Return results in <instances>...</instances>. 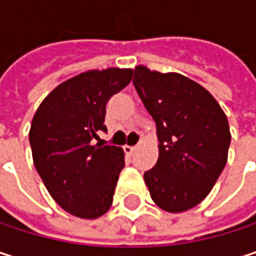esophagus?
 Returning <instances> with one entry per match:
<instances>
[{
	"label": "esophagus",
	"instance_id": "obj_1",
	"mask_svg": "<svg viewBox=\"0 0 256 256\" xmlns=\"http://www.w3.org/2000/svg\"><path fill=\"white\" fill-rule=\"evenodd\" d=\"M134 150H136V146L124 145V152H126V154H128V156H130V154H133V152H134Z\"/></svg>",
	"mask_w": 256,
	"mask_h": 256
}]
</instances>
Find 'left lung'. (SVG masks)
I'll list each match as a JSON object with an SVG mask.
<instances>
[{
  "mask_svg": "<svg viewBox=\"0 0 256 256\" xmlns=\"http://www.w3.org/2000/svg\"><path fill=\"white\" fill-rule=\"evenodd\" d=\"M133 84L156 122L158 160L144 174L154 203L178 214L210 192L228 157L227 116L198 82L178 72L134 68Z\"/></svg>",
  "mask_w": 256,
  "mask_h": 256,
  "instance_id": "1",
  "label": "left lung"
}]
</instances>
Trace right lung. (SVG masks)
I'll list each match as a JSON object with an SVG mask.
<instances>
[{"instance_id":"1","label":"right lung","mask_w":256,"mask_h":256,"mask_svg":"<svg viewBox=\"0 0 256 256\" xmlns=\"http://www.w3.org/2000/svg\"><path fill=\"white\" fill-rule=\"evenodd\" d=\"M133 70H93L59 84L38 106L29 130L32 158L53 200L71 215L96 220L112 204L124 168L120 146L94 144L106 132V104Z\"/></svg>"}]
</instances>
